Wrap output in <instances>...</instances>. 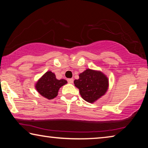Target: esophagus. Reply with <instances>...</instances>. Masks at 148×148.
Instances as JSON below:
<instances>
[{"instance_id":"obj_1","label":"esophagus","mask_w":148,"mask_h":148,"mask_svg":"<svg viewBox=\"0 0 148 148\" xmlns=\"http://www.w3.org/2000/svg\"><path fill=\"white\" fill-rule=\"evenodd\" d=\"M74 82V79L73 78H70V79H68V82L69 84H72Z\"/></svg>"}]
</instances>
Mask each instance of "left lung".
Returning <instances> with one entry per match:
<instances>
[{"mask_svg":"<svg viewBox=\"0 0 148 148\" xmlns=\"http://www.w3.org/2000/svg\"><path fill=\"white\" fill-rule=\"evenodd\" d=\"M74 86L79 89L82 99L89 103H94L106 94L109 87V79L100 71L87 69L75 79Z\"/></svg>","mask_w":148,"mask_h":148,"instance_id":"left-lung-1","label":"left lung"}]
</instances>
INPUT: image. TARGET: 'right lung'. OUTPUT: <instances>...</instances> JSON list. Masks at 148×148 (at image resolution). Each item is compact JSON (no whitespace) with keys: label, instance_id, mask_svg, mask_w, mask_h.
Returning a JSON list of instances; mask_svg holds the SVG:
<instances>
[{"label":"right lung","instance_id":"add662e5","mask_svg":"<svg viewBox=\"0 0 148 148\" xmlns=\"http://www.w3.org/2000/svg\"><path fill=\"white\" fill-rule=\"evenodd\" d=\"M67 84L66 79H57L56 74L47 71L35 84V89L40 95L47 99H53L58 95L59 89Z\"/></svg>","mask_w":148,"mask_h":148}]
</instances>
